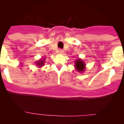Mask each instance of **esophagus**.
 Returning a JSON list of instances; mask_svg holds the SVG:
<instances>
[{
    "label": "esophagus",
    "mask_w": 124,
    "mask_h": 124,
    "mask_svg": "<svg viewBox=\"0 0 124 124\" xmlns=\"http://www.w3.org/2000/svg\"><path fill=\"white\" fill-rule=\"evenodd\" d=\"M63 50H62V49H61V48H60L59 50V53H61V54H62V53H63Z\"/></svg>",
    "instance_id": "34e87169"
}]
</instances>
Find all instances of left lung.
Instances as JSON below:
<instances>
[{
	"instance_id": "1",
	"label": "left lung",
	"mask_w": 124,
	"mask_h": 124,
	"mask_svg": "<svg viewBox=\"0 0 124 124\" xmlns=\"http://www.w3.org/2000/svg\"><path fill=\"white\" fill-rule=\"evenodd\" d=\"M85 65V64L84 63V62H82L81 59H78L76 61V66L75 67H76V70L80 72L84 71Z\"/></svg>"
}]
</instances>
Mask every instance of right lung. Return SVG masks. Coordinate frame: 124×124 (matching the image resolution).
<instances>
[{
	"mask_svg": "<svg viewBox=\"0 0 124 124\" xmlns=\"http://www.w3.org/2000/svg\"><path fill=\"white\" fill-rule=\"evenodd\" d=\"M44 61H39L38 62H37V65H38L39 67H41V66L43 65L44 63Z\"/></svg>",
	"mask_w": 124,
	"mask_h": 124,
	"instance_id": "add662e5",
	"label": "right lung"
}]
</instances>
